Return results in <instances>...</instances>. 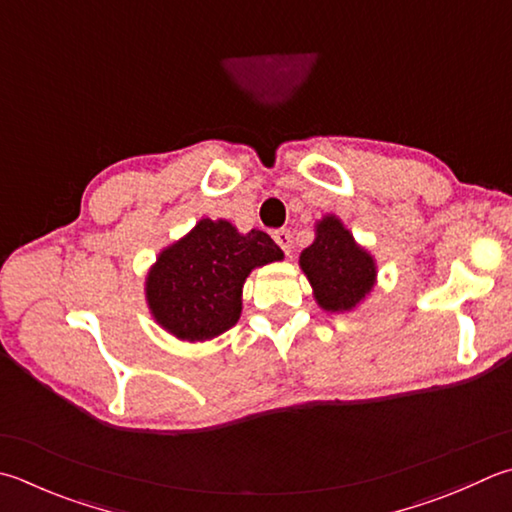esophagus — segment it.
Returning a JSON list of instances; mask_svg holds the SVG:
<instances>
[{
    "instance_id": "34e87169",
    "label": "esophagus",
    "mask_w": 512,
    "mask_h": 512,
    "mask_svg": "<svg viewBox=\"0 0 512 512\" xmlns=\"http://www.w3.org/2000/svg\"><path fill=\"white\" fill-rule=\"evenodd\" d=\"M272 236L276 240V245L285 252V256L292 254V231H289V229H276Z\"/></svg>"
}]
</instances>
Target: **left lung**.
Instances as JSON below:
<instances>
[{
  "label": "left lung",
  "instance_id": "8db88e82",
  "mask_svg": "<svg viewBox=\"0 0 512 512\" xmlns=\"http://www.w3.org/2000/svg\"><path fill=\"white\" fill-rule=\"evenodd\" d=\"M301 269L316 303L327 312H350L370 294L376 278L374 258L354 243L336 216L316 225L314 243L301 254Z\"/></svg>",
  "mask_w": 512,
  "mask_h": 512
}]
</instances>
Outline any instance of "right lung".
Instances as JSON below:
<instances>
[{
	"instance_id": "add662e5",
	"label": "right lung",
	"mask_w": 512,
	"mask_h": 512,
	"mask_svg": "<svg viewBox=\"0 0 512 512\" xmlns=\"http://www.w3.org/2000/svg\"><path fill=\"white\" fill-rule=\"evenodd\" d=\"M281 258L265 231L238 234L227 220L202 218L149 269V310L182 341L214 339L240 318L249 272Z\"/></svg>"
}]
</instances>
